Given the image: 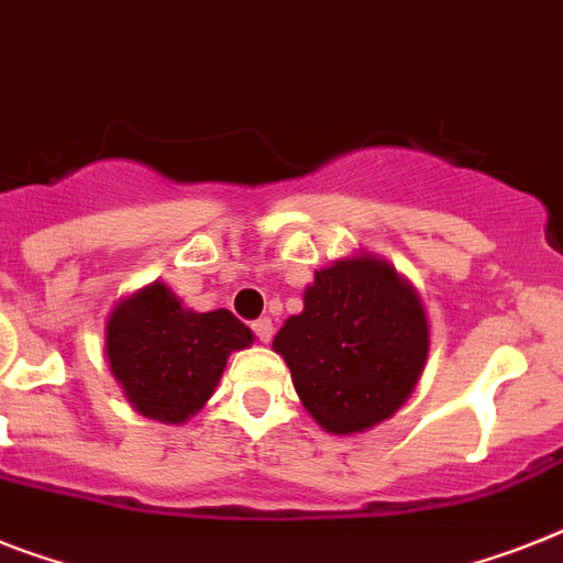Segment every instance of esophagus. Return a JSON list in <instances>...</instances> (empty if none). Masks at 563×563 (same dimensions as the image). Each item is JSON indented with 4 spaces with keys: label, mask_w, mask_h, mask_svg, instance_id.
<instances>
[{
    "label": "esophagus",
    "mask_w": 563,
    "mask_h": 563,
    "mask_svg": "<svg viewBox=\"0 0 563 563\" xmlns=\"http://www.w3.org/2000/svg\"><path fill=\"white\" fill-rule=\"evenodd\" d=\"M252 329H254V334H257L260 343H268V340H272V334H274V325H272V320H268V318L254 320Z\"/></svg>",
    "instance_id": "obj_1"
}]
</instances>
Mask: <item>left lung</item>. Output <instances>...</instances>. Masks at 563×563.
I'll return each mask as SVG.
<instances>
[{
	"mask_svg": "<svg viewBox=\"0 0 563 563\" xmlns=\"http://www.w3.org/2000/svg\"><path fill=\"white\" fill-rule=\"evenodd\" d=\"M306 412L325 432L354 434L398 412L429 354L418 291L372 254L314 272L303 311L274 334Z\"/></svg>",
	"mask_w": 563,
	"mask_h": 563,
	"instance_id": "1",
	"label": "left lung"
}]
</instances>
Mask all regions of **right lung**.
<instances>
[{"instance_id": "add662e5", "label": "right lung", "mask_w": 563, "mask_h": 563, "mask_svg": "<svg viewBox=\"0 0 563 563\" xmlns=\"http://www.w3.org/2000/svg\"><path fill=\"white\" fill-rule=\"evenodd\" d=\"M252 340V329L231 311L183 309V300L154 280L113 306L106 357L136 412L183 423L214 395L229 354Z\"/></svg>"}]
</instances>
